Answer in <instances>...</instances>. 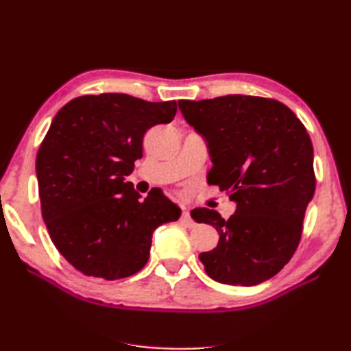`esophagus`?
<instances>
[{"instance_id": "1", "label": "esophagus", "mask_w": 351, "mask_h": 351, "mask_svg": "<svg viewBox=\"0 0 351 351\" xmlns=\"http://www.w3.org/2000/svg\"><path fill=\"white\" fill-rule=\"evenodd\" d=\"M181 223H182V224H186V226H189V228H192V226H195V221L192 219V217H190L189 210H186V209H184L182 215H181Z\"/></svg>"}]
</instances>
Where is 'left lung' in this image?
I'll return each instance as SVG.
<instances>
[{
    "instance_id": "left-lung-1",
    "label": "left lung",
    "mask_w": 351,
    "mask_h": 351,
    "mask_svg": "<svg viewBox=\"0 0 351 351\" xmlns=\"http://www.w3.org/2000/svg\"><path fill=\"white\" fill-rule=\"evenodd\" d=\"M190 127L203 136L212 169L207 182L229 193L237 210L193 209L212 224L218 245L201 252L207 276L226 285L254 287L274 277L299 246L316 176L313 144L299 119L274 99L230 96L178 102Z\"/></svg>"
}]
</instances>
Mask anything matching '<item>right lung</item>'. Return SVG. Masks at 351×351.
<instances>
[{"instance_id":"obj_1","label":"right lung","mask_w":351,"mask_h":351,"mask_svg":"<svg viewBox=\"0 0 351 351\" xmlns=\"http://www.w3.org/2000/svg\"><path fill=\"white\" fill-rule=\"evenodd\" d=\"M176 110L175 100L106 93L75 97L56 114L35 164L41 215L57 251L82 274H136L154 229L181 217L159 189L142 199L125 181L147 130L173 121Z\"/></svg>"}]
</instances>
